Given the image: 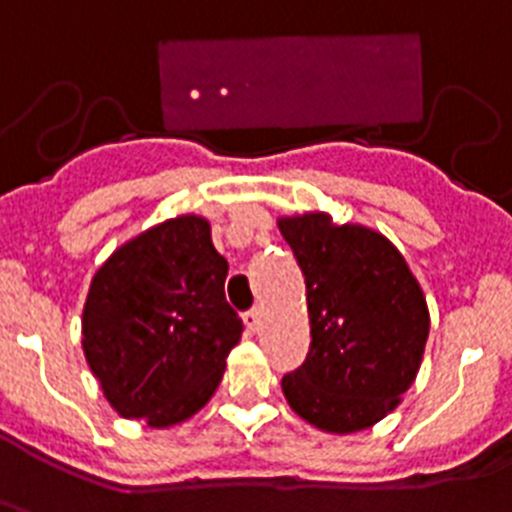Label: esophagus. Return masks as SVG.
<instances>
[{"label": "esophagus", "instance_id": "obj_1", "mask_svg": "<svg viewBox=\"0 0 512 512\" xmlns=\"http://www.w3.org/2000/svg\"><path fill=\"white\" fill-rule=\"evenodd\" d=\"M244 324H247L252 332L260 330V324H262V309H260V306H255V309H250L247 314H244Z\"/></svg>", "mask_w": 512, "mask_h": 512}]
</instances>
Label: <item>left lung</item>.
Segmentation results:
<instances>
[{"label": "left lung", "instance_id": "obj_1", "mask_svg": "<svg viewBox=\"0 0 512 512\" xmlns=\"http://www.w3.org/2000/svg\"><path fill=\"white\" fill-rule=\"evenodd\" d=\"M306 281L311 350L283 376V397L304 422L332 435L373 428L415 384L430 311L402 252L363 224L327 211L278 219Z\"/></svg>", "mask_w": 512, "mask_h": 512}]
</instances>
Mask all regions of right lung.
Instances as JSON below:
<instances>
[{"label":"right lung","mask_w":512,"mask_h":512,"mask_svg":"<svg viewBox=\"0 0 512 512\" xmlns=\"http://www.w3.org/2000/svg\"><path fill=\"white\" fill-rule=\"evenodd\" d=\"M226 273L211 221L198 213L149 226L97 268L82 309V350L118 415L162 430L211 402L242 340Z\"/></svg>","instance_id":"obj_1"}]
</instances>
